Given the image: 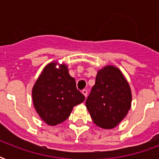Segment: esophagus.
I'll return each mask as SVG.
<instances>
[{
  "label": "esophagus",
  "mask_w": 159,
  "mask_h": 159,
  "mask_svg": "<svg viewBox=\"0 0 159 159\" xmlns=\"http://www.w3.org/2000/svg\"><path fill=\"white\" fill-rule=\"evenodd\" d=\"M82 94H83L85 96V97H87V90H86V89L82 90Z\"/></svg>",
  "instance_id": "obj_1"
}]
</instances>
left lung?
I'll list each match as a JSON object with an SVG mask.
<instances>
[{
    "mask_svg": "<svg viewBox=\"0 0 159 159\" xmlns=\"http://www.w3.org/2000/svg\"><path fill=\"white\" fill-rule=\"evenodd\" d=\"M132 93L129 82L118 67L107 65L97 72L96 83L86 106L97 126L111 129L127 116Z\"/></svg>",
    "mask_w": 159,
    "mask_h": 159,
    "instance_id": "obj_1",
    "label": "left lung"
}]
</instances>
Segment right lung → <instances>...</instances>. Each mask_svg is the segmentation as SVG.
I'll list each match as a JSON object with an SVG mask.
<instances>
[{
    "mask_svg": "<svg viewBox=\"0 0 159 159\" xmlns=\"http://www.w3.org/2000/svg\"><path fill=\"white\" fill-rule=\"evenodd\" d=\"M32 99L39 117L54 126L66 120L73 107L84 102L85 97L77 89L67 64L53 61L46 65L36 80Z\"/></svg>",
    "mask_w": 159,
    "mask_h": 159,
    "instance_id": "add662e5",
    "label": "right lung"
}]
</instances>
